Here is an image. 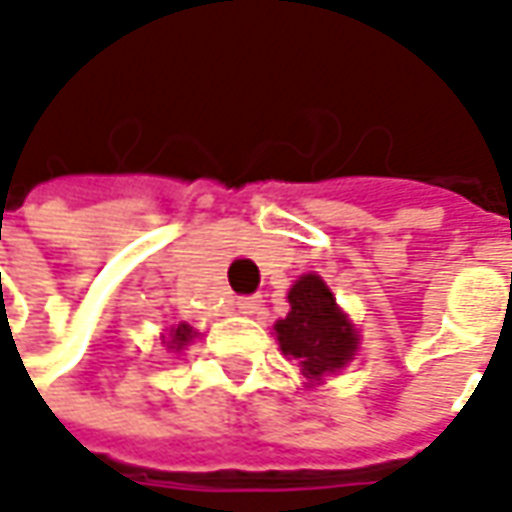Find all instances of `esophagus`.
I'll use <instances>...</instances> for the list:
<instances>
[{
  "label": "esophagus",
  "instance_id": "esophagus-1",
  "mask_svg": "<svg viewBox=\"0 0 512 512\" xmlns=\"http://www.w3.org/2000/svg\"><path fill=\"white\" fill-rule=\"evenodd\" d=\"M236 307H239V313L253 316V313L259 310V296H239V299H236Z\"/></svg>",
  "mask_w": 512,
  "mask_h": 512
}]
</instances>
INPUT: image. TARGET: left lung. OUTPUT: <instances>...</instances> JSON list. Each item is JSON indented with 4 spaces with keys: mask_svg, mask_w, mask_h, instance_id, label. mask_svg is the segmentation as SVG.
Masks as SVG:
<instances>
[{
    "mask_svg": "<svg viewBox=\"0 0 512 512\" xmlns=\"http://www.w3.org/2000/svg\"><path fill=\"white\" fill-rule=\"evenodd\" d=\"M290 313L273 330L282 353L296 359L307 384H322L325 376L342 370L359 350V333L336 305L322 276L305 273L287 293Z\"/></svg>",
    "mask_w": 512,
    "mask_h": 512,
    "instance_id": "obj_1",
    "label": "left lung"
}]
</instances>
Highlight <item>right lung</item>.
Listing matches in <instances>:
<instances>
[{"mask_svg":"<svg viewBox=\"0 0 512 512\" xmlns=\"http://www.w3.org/2000/svg\"><path fill=\"white\" fill-rule=\"evenodd\" d=\"M193 336H196V333H193V327L182 322V325L170 327V333L165 336V347H168L170 353H179V350H185V344H190Z\"/></svg>","mask_w":512,"mask_h":512,"instance_id":"right-lung-1","label":"right lung"}]
</instances>
